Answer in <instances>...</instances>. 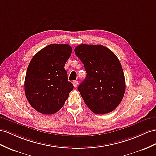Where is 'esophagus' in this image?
<instances>
[{
	"mask_svg": "<svg viewBox=\"0 0 156 156\" xmlns=\"http://www.w3.org/2000/svg\"><path fill=\"white\" fill-rule=\"evenodd\" d=\"M73 85H74V87H77V86H78V82L77 80H74V81H73Z\"/></svg>",
	"mask_w": 156,
	"mask_h": 156,
	"instance_id": "1",
	"label": "esophagus"
}]
</instances>
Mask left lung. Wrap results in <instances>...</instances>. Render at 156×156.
Here are the masks:
<instances>
[{
  "mask_svg": "<svg viewBox=\"0 0 156 156\" xmlns=\"http://www.w3.org/2000/svg\"><path fill=\"white\" fill-rule=\"evenodd\" d=\"M75 54L84 65L86 77L78 90L88 108L96 114L113 111L125 94V75L119 60L101 45L81 44Z\"/></svg>",
  "mask_w": 156,
  "mask_h": 156,
  "instance_id": "obj_1",
  "label": "left lung"
}]
</instances>
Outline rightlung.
<instances>
[{"label": "right lung", "mask_w": 156, "mask_h": 156, "mask_svg": "<svg viewBox=\"0 0 156 156\" xmlns=\"http://www.w3.org/2000/svg\"><path fill=\"white\" fill-rule=\"evenodd\" d=\"M68 44H51L35 54L27 67L26 96L31 106L44 115L61 109L74 86L68 81L65 65L70 57Z\"/></svg>", "instance_id": "1"}]
</instances>
